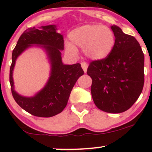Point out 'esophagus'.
Here are the masks:
<instances>
[{"mask_svg":"<svg viewBox=\"0 0 152 152\" xmlns=\"http://www.w3.org/2000/svg\"><path fill=\"white\" fill-rule=\"evenodd\" d=\"M81 65H82V69H83L84 72H85V73H87V67H88V65H87V62H82V63H81Z\"/></svg>","mask_w":152,"mask_h":152,"instance_id":"obj_1","label":"esophagus"}]
</instances>
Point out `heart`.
<instances>
[{"label":"heart","instance_id":"1","mask_svg":"<svg viewBox=\"0 0 152 152\" xmlns=\"http://www.w3.org/2000/svg\"><path fill=\"white\" fill-rule=\"evenodd\" d=\"M69 38L73 45L83 48L86 57L95 61L106 59L112 53L115 43L111 29L99 24L75 28L70 33ZM65 48L71 56L77 54V50L72 44L67 43Z\"/></svg>","mask_w":152,"mask_h":152}]
</instances>
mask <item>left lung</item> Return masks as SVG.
Listing matches in <instances>:
<instances>
[{"label":"left lung","mask_w":152,"mask_h":152,"mask_svg":"<svg viewBox=\"0 0 152 152\" xmlns=\"http://www.w3.org/2000/svg\"><path fill=\"white\" fill-rule=\"evenodd\" d=\"M115 43L104 59L90 62L91 94L99 110L106 113L126 111L141 94L144 85V54L134 37L112 26Z\"/></svg>","instance_id":"8db88e82"}]
</instances>
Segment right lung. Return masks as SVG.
<instances>
[{
	"mask_svg": "<svg viewBox=\"0 0 152 152\" xmlns=\"http://www.w3.org/2000/svg\"><path fill=\"white\" fill-rule=\"evenodd\" d=\"M45 50L51 65V73L47 85L32 97L18 94L14 90L13 70L16 59L27 48L33 46ZM64 49L63 36L56 32L55 25L29 28L20 37L12 51L10 82L12 96L18 105L37 117L49 118L59 114L65 109L73 86L84 71L79 63L64 65L61 50Z\"/></svg>",
	"mask_w": 152,
	"mask_h": 152,
	"instance_id": "1",
	"label": "right lung"
}]
</instances>
